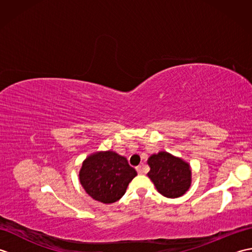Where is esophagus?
<instances>
[{
    "mask_svg": "<svg viewBox=\"0 0 252 252\" xmlns=\"http://www.w3.org/2000/svg\"><path fill=\"white\" fill-rule=\"evenodd\" d=\"M136 171L138 172V174H144V173H145V170H144L143 165H137Z\"/></svg>",
    "mask_w": 252,
    "mask_h": 252,
    "instance_id": "obj_1",
    "label": "esophagus"
}]
</instances>
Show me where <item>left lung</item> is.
<instances>
[{
	"instance_id": "8db88e82",
	"label": "left lung",
	"mask_w": 252,
	"mask_h": 252,
	"mask_svg": "<svg viewBox=\"0 0 252 252\" xmlns=\"http://www.w3.org/2000/svg\"><path fill=\"white\" fill-rule=\"evenodd\" d=\"M147 163L151 167L148 178L162 196L178 198L189 190L191 184V170L183 159L167 152H159L152 155Z\"/></svg>"
}]
</instances>
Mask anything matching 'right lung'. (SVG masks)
Wrapping results in <instances>:
<instances>
[{
    "label": "right lung",
    "mask_w": 252,
    "mask_h": 252,
    "mask_svg": "<svg viewBox=\"0 0 252 252\" xmlns=\"http://www.w3.org/2000/svg\"><path fill=\"white\" fill-rule=\"evenodd\" d=\"M137 175L126 157L112 151L97 152L84 160L79 179L93 199L112 203L125 195L130 182Z\"/></svg>",
    "instance_id": "1"
}]
</instances>
